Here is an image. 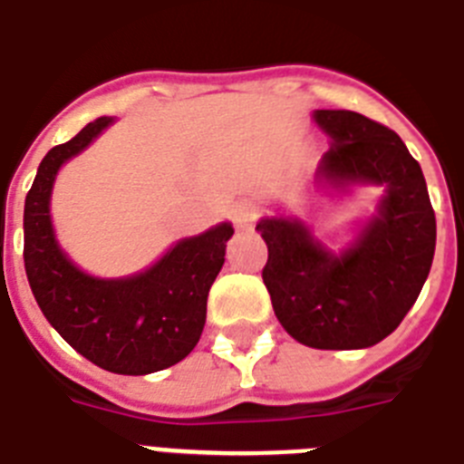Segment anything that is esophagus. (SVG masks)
<instances>
[{"instance_id": "34e87169", "label": "esophagus", "mask_w": 464, "mask_h": 464, "mask_svg": "<svg viewBox=\"0 0 464 464\" xmlns=\"http://www.w3.org/2000/svg\"><path fill=\"white\" fill-rule=\"evenodd\" d=\"M255 219H257V214H255V207L247 205V202H240L233 209V224L238 231H250L252 226H255Z\"/></svg>"}]
</instances>
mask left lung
Masks as SVG:
<instances>
[{
  "instance_id": "obj_1",
  "label": "left lung",
  "mask_w": 464,
  "mask_h": 464,
  "mask_svg": "<svg viewBox=\"0 0 464 464\" xmlns=\"http://www.w3.org/2000/svg\"><path fill=\"white\" fill-rule=\"evenodd\" d=\"M331 138L317 179L345 190H386L379 214L341 255L326 250L297 219L257 224L269 259L262 278L278 322L297 343L319 350L369 348L393 334L415 304L436 250L427 180L391 128L345 109H317Z\"/></svg>"
}]
</instances>
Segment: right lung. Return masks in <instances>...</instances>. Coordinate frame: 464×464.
Segmentation results:
<instances>
[{
  "instance_id": "obj_1",
  "label": "right lung",
  "mask_w": 464,
  "mask_h": 464,
  "mask_svg": "<svg viewBox=\"0 0 464 464\" xmlns=\"http://www.w3.org/2000/svg\"><path fill=\"white\" fill-rule=\"evenodd\" d=\"M114 119L102 116L40 161L25 195L24 262L30 291L59 336L97 367L142 376L190 355L207 319V295L224 266L231 224L176 243L142 274L95 278L71 262L54 238L49 195L63 161L82 152Z\"/></svg>"
}]
</instances>
